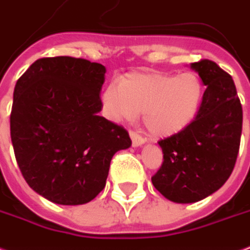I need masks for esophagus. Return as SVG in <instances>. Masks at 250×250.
Returning a JSON list of instances; mask_svg holds the SVG:
<instances>
[{
    "label": "esophagus",
    "instance_id": "esophagus-1",
    "mask_svg": "<svg viewBox=\"0 0 250 250\" xmlns=\"http://www.w3.org/2000/svg\"><path fill=\"white\" fill-rule=\"evenodd\" d=\"M130 138L131 140H132V146L134 147H139V146H142V144L146 143V140L140 136V135H138L136 132H134V131H131L130 132Z\"/></svg>",
    "mask_w": 250,
    "mask_h": 250
}]
</instances>
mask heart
<instances>
[{
	"label": "heart",
	"mask_w": 250,
	"mask_h": 250,
	"mask_svg": "<svg viewBox=\"0 0 250 250\" xmlns=\"http://www.w3.org/2000/svg\"><path fill=\"white\" fill-rule=\"evenodd\" d=\"M203 98L204 86L195 73H130L104 88L102 106L115 122L134 120L143 112L149 132L168 138L193 123Z\"/></svg>",
	"instance_id": "obj_1"
}]
</instances>
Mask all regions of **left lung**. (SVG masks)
<instances>
[{
	"instance_id": "8db88e82",
	"label": "left lung",
	"mask_w": 250,
	"mask_h": 250,
	"mask_svg": "<svg viewBox=\"0 0 250 250\" xmlns=\"http://www.w3.org/2000/svg\"><path fill=\"white\" fill-rule=\"evenodd\" d=\"M207 88L200 111L188 128L159 142L163 164L152 176L166 199L188 204L220 189L237 159L243 107L232 77L209 61L191 63Z\"/></svg>"
}]
</instances>
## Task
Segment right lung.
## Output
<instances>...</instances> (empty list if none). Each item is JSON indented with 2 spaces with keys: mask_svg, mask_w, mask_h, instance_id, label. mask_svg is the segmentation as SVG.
I'll return each instance as SVG.
<instances>
[{
  "mask_svg": "<svg viewBox=\"0 0 250 250\" xmlns=\"http://www.w3.org/2000/svg\"><path fill=\"white\" fill-rule=\"evenodd\" d=\"M106 67L87 59H37L16 83L10 136L31 189L55 204L79 205L106 186L128 132L99 116Z\"/></svg>",
  "mask_w": 250,
  "mask_h": 250,
  "instance_id": "obj_1",
  "label": "right lung"
}]
</instances>
